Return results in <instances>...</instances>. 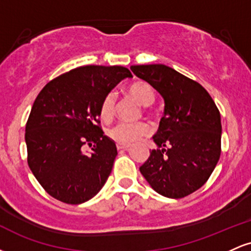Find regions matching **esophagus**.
<instances>
[{"instance_id":"34e87169","label":"esophagus","mask_w":251,"mask_h":251,"mask_svg":"<svg viewBox=\"0 0 251 251\" xmlns=\"http://www.w3.org/2000/svg\"><path fill=\"white\" fill-rule=\"evenodd\" d=\"M128 148H129V145H126V144H117L118 150H127Z\"/></svg>"}]
</instances>
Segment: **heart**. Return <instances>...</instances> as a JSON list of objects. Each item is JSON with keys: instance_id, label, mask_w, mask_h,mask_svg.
<instances>
[{"instance_id": "b5f03b06", "label": "heart", "mask_w": 251, "mask_h": 251, "mask_svg": "<svg viewBox=\"0 0 251 251\" xmlns=\"http://www.w3.org/2000/svg\"><path fill=\"white\" fill-rule=\"evenodd\" d=\"M127 94L139 105L146 106L145 112L152 113L149 108L150 105L154 102L155 92L153 87L146 81H137L128 86ZM116 113V97L113 93H108L102 99L99 107L100 118L103 122H109L113 119ZM151 132V127L146 122L137 123H118L113 127L108 129V137L118 144H132L137 142L142 137H145Z\"/></svg>"}]
</instances>
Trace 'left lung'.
I'll return each instance as SVG.
<instances>
[{"mask_svg": "<svg viewBox=\"0 0 251 251\" xmlns=\"http://www.w3.org/2000/svg\"><path fill=\"white\" fill-rule=\"evenodd\" d=\"M165 101L153 142L139 170L158 194L183 198L205 184L221 155V114L205 88L165 65L131 66Z\"/></svg>", "mask_w": 251, "mask_h": 251, "instance_id": "1", "label": "left lung"}]
</instances>
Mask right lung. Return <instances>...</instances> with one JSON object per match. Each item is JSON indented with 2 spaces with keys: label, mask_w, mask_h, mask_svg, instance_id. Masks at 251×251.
I'll return each instance as SVG.
<instances>
[{
  "label": "right lung",
  "mask_w": 251,
  "mask_h": 251,
  "mask_svg": "<svg viewBox=\"0 0 251 251\" xmlns=\"http://www.w3.org/2000/svg\"><path fill=\"white\" fill-rule=\"evenodd\" d=\"M131 72L88 65L53 79L41 89L25 124L27 162L47 194L67 204L93 198L107 180L118 152L103 134L99 107ZM85 145H94L85 155Z\"/></svg>",
  "instance_id": "1"
}]
</instances>
